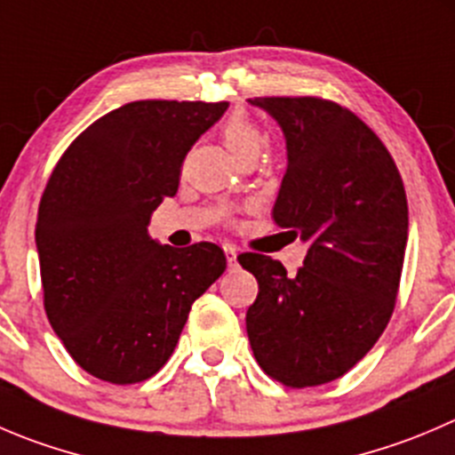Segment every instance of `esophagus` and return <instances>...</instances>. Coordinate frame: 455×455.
<instances>
[{
	"label": "esophagus",
	"instance_id": "obj_1",
	"mask_svg": "<svg viewBox=\"0 0 455 455\" xmlns=\"http://www.w3.org/2000/svg\"><path fill=\"white\" fill-rule=\"evenodd\" d=\"M224 253H227L228 268H235L237 267V249H235V246H224Z\"/></svg>",
	"mask_w": 455,
	"mask_h": 455
}]
</instances>
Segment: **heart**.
<instances>
[{
    "label": "heart",
    "instance_id": "1",
    "mask_svg": "<svg viewBox=\"0 0 455 455\" xmlns=\"http://www.w3.org/2000/svg\"><path fill=\"white\" fill-rule=\"evenodd\" d=\"M222 140L228 147V151L235 156V160L242 157H258L267 144V135L242 113L228 117L222 126Z\"/></svg>",
    "mask_w": 455,
    "mask_h": 455
}]
</instances>
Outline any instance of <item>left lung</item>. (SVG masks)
<instances>
[{
  "label": "left lung",
  "instance_id": "obj_1",
  "mask_svg": "<svg viewBox=\"0 0 455 455\" xmlns=\"http://www.w3.org/2000/svg\"><path fill=\"white\" fill-rule=\"evenodd\" d=\"M249 104L286 142L273 220L308 249L293 277L268 255L237 258L259 286L246 333L259 367L282 385H324L369 354L394 313L407 196L385 144L351 110L317 97Z\"/></svg>",
  "mask_w": 455,
  "mask_h": 455
}]
</instances>
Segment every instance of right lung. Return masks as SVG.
<instances>
[{"instance_id": "add662e5", "label": "right lung", "mask_w": 455, "mask_h": 455, "mask_svg": "<svg viewBox=\"0 0 455 455\" xmlns=\"http://www.w3.org/2000/svg\"><path fill=\"white\" fill-rule=\"evenodd\" d=\"M227 108L131 101L88 126L48 180L35 227L44 307L66 351L100 380L133 385L160 371L191 304L227 268L211 242L173 249L148 235L187 153Z\"/></svg>"}]
</instances>
